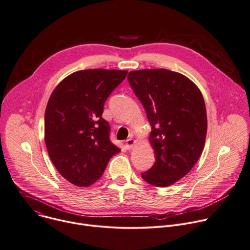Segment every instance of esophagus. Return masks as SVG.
<instances>
[{
  "label": "esophagus",
  "mask_w": 250,
  "mask_h": 250,
  "mask_svg": "<svg viewBox=\"0 0 250 250\" xmlns=\"http://www.w3.org/2000/svg\"><path fill=\"white\" fill-rule=\"evenodd\" d=\"M134 143H135V140H134V139H132V138L126 139V140H125V147H126V149L132 148L133 145H134Z\"/></svg>",
  "instance_id": "34e87169"
}]
</instances>
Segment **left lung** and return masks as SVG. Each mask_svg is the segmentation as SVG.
I'll return each instance as SVG.
<instances>
[{"instance_id":"left-lung-1","label":"left lung","mask_w":250,"mask_h":250,"mask_svg":"<svg viewBox=\"0 0 250 250\" xmlns=\"http://www.w3.org/2000/svg\"><path fill=\"white\" fill-rule=\"evenodd\" d=\"M127 79L146 112L156 156L141 177L154 187H169L190 172L203 151L207 132L203 96L189 78L169 69L133 70Z\"/></svg>"}]
</instances>
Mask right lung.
Wrapping results in <instances>:
<instances>
[{
    "mask_svg": "<svg viewBox=\"0 0 250 250\" xmlns=\"http://www.w3.org/2000/svg\"><path fill=\"white\" fill-rule=\"evenodd\" d=\"M127 70L85 69L62 79L45 112V142L54 166L70 184L84 188L103 175L121 150L110 140L104 104Z\"/></svg>",
    "mask_w": 250,
    "mask_h": 250,
    "instance_id": "1",
    "label": "right lung"
}]
</instances>
